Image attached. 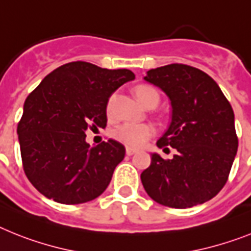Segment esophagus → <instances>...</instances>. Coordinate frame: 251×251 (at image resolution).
<instances>
[{
    "instance_id": "esophagus-1",
    "label": "esophagus",
    "mask_w": 251,
    "mask_h": 251,
    "mask_svg": "<svg viewBox=\"0 0 251 251\" xmlns=\"http://www.w3.org/2000/svg\"><path fill=\"white\" fill-rule=\"evenodd\" d=\"M136 149H133V148H130V146H127V148H126V152H127V155H133L134 152H136Z\"/></svg>"
}]
</instances>
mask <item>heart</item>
Segmentation results:
<instances>
[{
	"mask_svg": "<svg viewBox=\"0 0 251 251\" xmlns=\"http://www.w3.org/2000/svg\"><path fill=\"white\" fill-rule=\"evenodd\" d=\"M134 95L138 99L145 107H154L159 102V92L154 87L149 84H140L134 88ZM114 102H115V95H111L109 97L106 103V114L107 117L113 115ZM154 129L151 126L145 123H124L115 128L113 132L114 137L122 141L124 144L130 145V146H141L145 141L148 140L152 134Z\"/></svg>",
	"mask_w": 251,
	"mask_h": 251,
	"instance_id": "heart-1",
	"label": "heart"
}]
</instances>
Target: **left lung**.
Wrapping results in <instances>:
<instances>
[{
    "mask_svg": "<svg viewBox=\"0 0 251 251\" xmlns=\"http://www.w3.org/2000/svg\"><path fill=\"white\" fill-rule=\"evenodd\" d=\"M169 97L172 122L156 142L176 149L173 159L151 154L141 173L145 191L154 201L186 209L214 198L228 179L239 140L235 115L212 76L185 64L151 69L145 76Z\"/></svg>",
    "mask_w": 251,
    "mask_h": 251,
    "instance_id": "8db88e82",
    "label": "left lung"
}]
</instances>
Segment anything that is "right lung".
Returning a JSON list of instances; mask_svg holds the SVG:
<instances>
[{"mask_svg":"<svg viewBox=\"0 0 251 251\" xmlns=\"http://www.w3.org/2000/svg\"><path fill=\"white\" fill-rule=\"evenodd\" d=\"M133 79L128 69L74 61L51 72L26 97L18 124L23 168L43 196L82 204L106 190L126 149L114 140L90 148L86 132L106 127L109 97Z\"/></svg>","mask_w":251,"mask_h":251,"instance_id":"1","label":"right lung"}]
</instances>
